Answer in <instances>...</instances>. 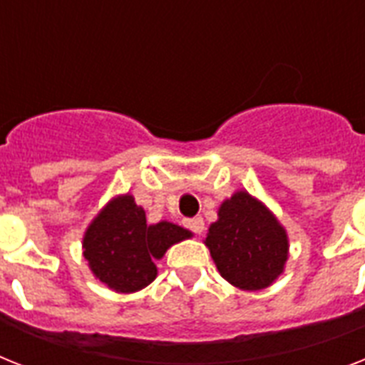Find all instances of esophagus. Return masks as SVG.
Wrapping results in <instances>:
<instances>
[{"instance_id":"esophagus-1","label":"esophagus","mask_w":365,"mask_h":365,"mask_svg":"<svg viewBox=\"0 0 365 365\" xmlns=\"http://www.w3.org/2000/svg\"><path fill=\"white\" fill-rule=\"evenodd\" d=\"M185 225L188 227L190 231H194L195 235H201L205 231V222L203 218H192V220H185Z\"/></svg>"}]
</instances>
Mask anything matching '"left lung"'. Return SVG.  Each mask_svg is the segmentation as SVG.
<instances>
[{
  "instance_id": "left-lung-1",
  "label": "left lung",
  "mask_w": 365,
  "mask_h": 365,
  "mask_svg": "<svg viewBox=\"0 0 365 365\" xmlns=\"http://www.w3.org/2000/svg\"><path fill=\"white\" fill-rule=\"evenodd\" d=\"M205 246L222 278L244 291H261L284 272L289 239L284 225L248 192L239 190L220 205Z\"/></svg>"
}]
</instances>
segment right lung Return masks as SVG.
<instances>
[{
	"mask_svg": "<svg viewBox=\"0 0 365 365\" xmlns=\"http://www.w3.org/2000/svg\"><path fill=\"white\" fill-rule=\"evenodd\" d=\"M192 233L171 222L149 225L130 194L117 195L83 235V257L102 284L117 293H135L156 278L155 259Z\"/></svg>",
	"mask_w": 365,
	"mask_h": 365,
	"instance_id": "add662e5",
	"label": "right lung"
}]
</instances>
